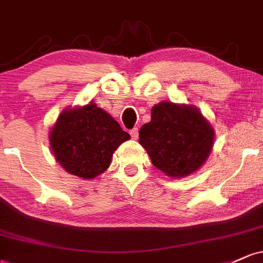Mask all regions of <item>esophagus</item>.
I'll return each instance as SVG.
<instances>
[{
    "instance_id": "esophagus-1",
    "label": "esophagus",
    "mask_w": 263,
    "mask_h": 263,
    "mask_svg": "<svg viewBox=\"0 0 263 263\" xmlns=\"http://www.w3.org/2000/svg\"><path fill=\"white\" fill-rule=\"evenodd\" d=\"M130 137L132 139L137 140L138 137H139V132H138V128H134L133 130H130Z\"/></svg>"
}]
</instances>
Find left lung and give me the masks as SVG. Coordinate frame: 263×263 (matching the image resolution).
Returning <instances> with one entry per match:
<instances>
[{
	"mask_svg": "<svg viewBox=\"0 0 263 263\" xmlns=\"http://www.w3.org/2000/svg\"><path fill=\"white\" fill-rule=\"evenodd\" d=\"M139 143L152 163L169 178L196 173L210 157L214 129L198 108L162 101L139 132Z\"/></svg>",
	"mask_w": 263,
	"mask_h": 263,
	"instance_id": "left-lung-1",
	"label": "left lung"
}]
</instances>
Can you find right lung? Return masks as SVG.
I'll use <instances>...</instances> for the list:
<instances>
[{
    "label": "right lung",
    "mask_w": 263,
    "mask_h": 263,
    "mask_svg": "<svg viewBox=\"0 0 263 263\" xmlns=\"http://www.w3.org/2000/svg\"><path fill=\"white\" fill-rule=\"evenodd\" d=\"M130 135L95 103L66 108L49 133L53 157L67 173L94 179L109 168L114 152Z\"/></svg>",
    "instance_id": "obj_1"
}]
</instances>
